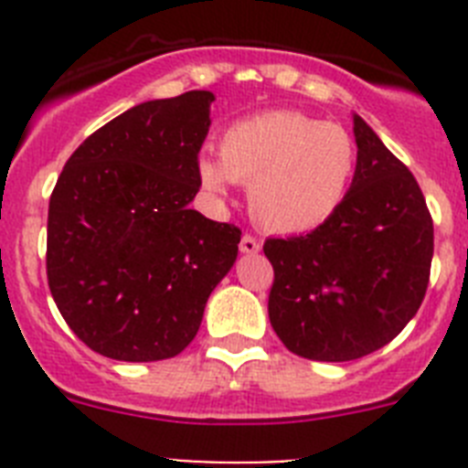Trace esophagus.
I'll return each mask as SVG.
<instances>
[{"label":"esophagus","instance_id":"esophagus-1","mask_svg":"<svg viewBox=\"0 0 468 468\" xmlns=\"http://www.w3.org/2000/svg\"><path fill=\"white\" fill-rule=\"evenodd\" d=\"M239 248H241V253H246V255H255V253H260V241L255 237H250V234H243V239H241V243H239Z\"/></svg>","mask_w":468,"mask_h":468}]
</instances>
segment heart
<instances>
[{
    "instance_id": "heart-1",
    "label": "heart",
    "mask_w": 468,
    "mask_h": 468,
    "mask_svg": "<svg viewBox=\"0 0 468 468\" xmlns=\"http://www.w3.org/2000/svg\"><path fill=\"white\" fill-rule=\"evenodd\" d=\"M201 183L225 192L248 185L258 225L279 234L324 227L346 201L356 176V143L340 123L274 110L234 122L220 138V161H198Z\"/></svg>"
}]
</instances>
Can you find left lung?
Instances as JSON below:
<instances>
[{"mask_svg":"<svg viewBox=\"0 0 468 468\" xmlns=\"http://www.w3.org/2000/svg\"><path fill=\"white\" fill-rule=\"evenodd\" d=\"M356 176L342 208L304 237L267 239L270 321L292 354L354 361L408 325L429 285L433 222L415 176L354 114Z\"/></svg>","mask_w":468,"mask_h":468,"instance_id":"obj_1","label":"left lung"}]
</instances>
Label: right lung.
I'll return each mask as SVG.
<instances>
[{"instance_id":"add662e5","label":"right lung","mask_w":468,"mask_h":468,"mask_svg":"<svg viewBox=\"0 0 468 468\" xmlns=\"http://www.w3.org/2000/svg\"><path fill=\"white\" fill-rule=\"evenodd\" d=\"M210 90L147 101L77 147L48 201V288L72 333L114 361L177 356L234 267L241 229L189 208Z\"/></svg>"}]
</instances>
